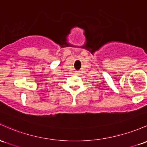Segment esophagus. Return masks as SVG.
<instances>
[{"mask_svg":"<svg viewBox=\"0 0 147 147\" xmlns=\"http://www.w3.org/2000/svg\"><path fill=\"white\" fill-rule=\"evenodd\" d=\"M75 72H76V74H77V71H75Z\"/></svg>","mask_w":147,"mask_h":147,"instance_id":"obj_1","label":"esophagus"}]
</instances>
